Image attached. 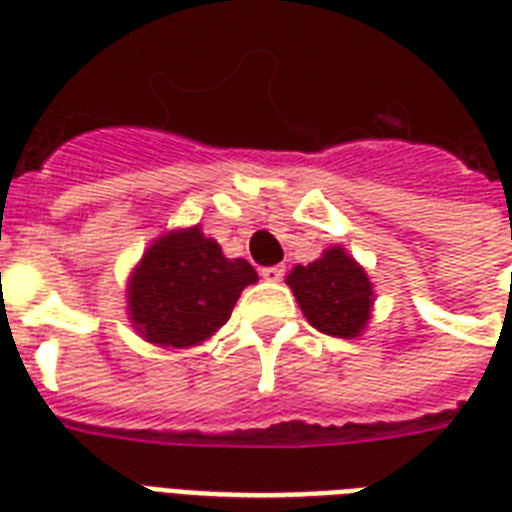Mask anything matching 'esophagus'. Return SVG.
I'll return each instance as SVG.
<instances>
[{"label":"esophagus","instance_id":"34e87169","mask_svg":"<svg viewBox=\"0 0 512 512\" xmlns=\"http://www.w3.org/2000/svg\"><path fill=\"white\" fill-rule=\"evenodd\" d=\"M260 276L265 281H281L284 279V265H268V268H260Z\"/></svg>","mask_w":512,"mask_h":512}]
</instances>
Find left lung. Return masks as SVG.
Returning a JSON list of instances; mask_svg holds the SVG:
<instances>
[{
	"instance_id": "left-lung-1",
	"label": "left lung",
	"mask_w": 512,
	"mask_h": 512,
	"mask_svg": "<svg viewBox=\"0 0 512 512\" xmlns=\"http://www.w3.org/2000/svg\"><path fill=\"white\" fill-rule=\"evenodd\" d=\"M287 284L305 319L324 335L350 340L361 335L372 319V281L342 247L327 249L308 265H295Z\"/></svg>"
}]
</instances>
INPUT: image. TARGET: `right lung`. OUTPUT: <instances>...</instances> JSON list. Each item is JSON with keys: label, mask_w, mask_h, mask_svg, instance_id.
I'll use <instances>...</instances> for the list:
<instances>
[{"label": "right lung", "mask_w": 512, "mask_h": 512, "mask_svg": "<svg viewBox=\"0 0 512 512\" xmlns=\"http://www.w3.org/2000/svg\"><path fill=\"white\" fill-rule=\"evenodd\" d=\"M257 271L241 257L223 255L199 225L164 233L146 249L127 287L132 327L162 348H191L212 337L255 284Z\"/></svg>", "instance_id": "obj_1"}]
</instances>
